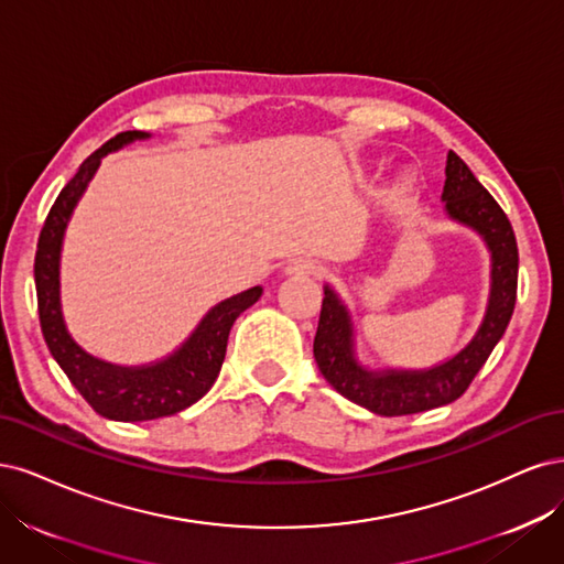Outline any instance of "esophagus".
<instances>
[{"mask_svg": "<svg viewBox=\"0 0 564 564\" xmlns=\"http://www.w3.org/2000/svg\"><path fill=\"white\" fill-rule=\"evenodd\" d=\"M318 271H321V267L314 260L300 258L285 267V276H314V274H318Z\"/></svg>", "mask_w": 564, "mask_h": 564, "instance_id": "1", "label": "esophagus"}]
</instances>
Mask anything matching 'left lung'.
<instances>
[{
	"label": "left lung",
	"mask_w": 564,
	"mask_h": 564,
	"mask_svg": "<svg viewBox=\"0 0 564 564\" xmlns=\"http://www.w3.org/2000/svg\"><path fill=\"white\" fill-rule=\"evenodd\" d=\"M449 223L480 236L489 252V293L478 328L464 347L431 368H370L358 358L356 323L337 288L323 283L314 358L328 384L351 403L381 416L414 414L447 405L468 389L503 337L516 308L518 243L506 213L466 163L447 152L441 194Z\"/></svg>",
	"instance_id": "obj_1"
}]
</instances>
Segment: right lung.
Masks as SVG:
<instances>
[{
	"label": "right lung",
	"instance_id": "add662e5",
	"mask_svg": "<svg viewBox=\"0 0 564 564\" xmlns=\"http://www.w3.org/2000/svg\"><path fill=\"white\" fill-rule=\"evenodd\" d=\"M150 138L152 133L144 131L119 133L82 163L77 175L63 187L53 204L40 234L37 256H34V285H37L40 323L46 347L88 405L115 422L159 420V416L177 414L204 398L220 375L234 321L256 304L264 290L262 285H252L239 295L217 302L180 347L140 366H119V362L102 360L88 354L72 337L61 300L63 241L72 213L107 154L119 152L135 140Z\"/></svg>",
	"mask_w": 564,
	"mask_h": 564
}]
</instances>
